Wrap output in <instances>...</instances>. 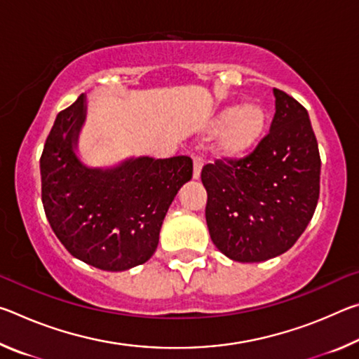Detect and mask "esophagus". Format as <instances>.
<instances>
[{"label":"esophagus","mask_w":359,"mask_h":359,"mask_svg":"<svg viewBox=\"0 0 359 359\" xmlns=\"http://www.w3.org/2000/svg\"><path fill=\"white\" fill-rule=\"evenodd\" d=\"M204 165V160L201 155L194 154L193 155V179H199V175H201V169Z\"/></svg>","instance_id":"1"}]
</instances>
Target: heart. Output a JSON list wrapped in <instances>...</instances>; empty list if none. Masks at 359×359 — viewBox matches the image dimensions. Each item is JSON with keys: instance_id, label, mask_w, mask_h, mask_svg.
<instances>
[{"instance_id": "b5f03b06", "label": "heart", "mask_w": 359, "mask_h": 359, "mask_svg": "<svg viewBox=\"0 0 359 359\" xmlns=\"http://www.w3.org/2000/svg\"><path fill=\"white\" fill-rule=\"evenodd\" d=\"M264 125V112L257 104L224 109L217 120V126H223L218 141L220 150L231 156L247 154L259 141Z\"/></svg>"}]
</instances>
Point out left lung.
I'll return each mask as SVG.
<instances>
[{
    "instance_id": "1",
    "label": "left lung",
    "mask_w": 359,
    "mask_h": 359,
    "mask_svg": "<svg viewBox=\"0 0 359 359\" xmlns=\"http://www.w3.org/2000/svg\"><path fill=\"white\" fill-rule=\"evenodd\" d=\"M274 95V120L257 147L242 158H218L201 171L210 239L241 263L293 247L320 196V151L306 107L282 90Z\"/></svg>"
}]
</instances>
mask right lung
Instances as JSON below:
<instances>
[{
    "mask_svg": "<svg viewBox=\"0 0 359 359\" xmlns=\"http://www.w3.org/2000/svg\"><path fill=\"white\" fill-rule=\"evenodd\" d=\"M85 96L60 112L41 155L48 223L72 257L102 271L144 264L155 253L166 212L191 179L190 156L137 158L114 169L85 168L72 150Z\"/></svg>",
    "mask_w": 359,
    "mask_h": 359,
    "instance_id": "obj_1",
    "label": "right lung"
}]
</instances>
